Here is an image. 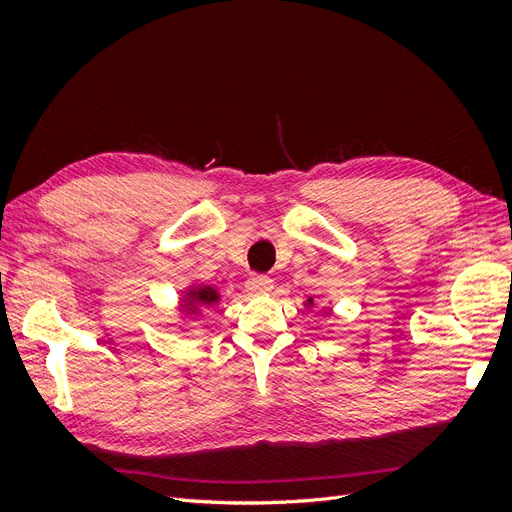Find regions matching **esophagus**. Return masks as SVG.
<instances>
[{"mask_svg":"<svg viewBox=\"0 0 512 512\" xmlns=\"http://www.w3.org/2000/svg\"><path fill=\"white\" fill-rule=\"evenodd\" d=\"M273 288V280L267 275H252L250 280H247V290L262 294V292H269Z\"/></svg>","mask_w":512,"mask_h":512,"instance_id":"34e87169","label":"esophagus"}]
</instances>
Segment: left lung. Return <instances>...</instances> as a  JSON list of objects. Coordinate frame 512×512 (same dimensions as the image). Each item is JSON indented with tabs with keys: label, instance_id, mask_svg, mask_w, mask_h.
Returning <instances> with one entry per match:
<instances>
[{
	"label": "left lung",
	"instance_id": "obj_1",
	"mask_svg": "<svg viewBox=\"0 0 512 512\" xmlns=\"http://www.w3.org/2000/svg\"><path fill=\"white\" fill-rule=\"evenodd\" d=\"M314 305V299H307V307H312Z\"/></svg>",
	"mask_w": 512,
	"mask_h": 512
}]
</instances>
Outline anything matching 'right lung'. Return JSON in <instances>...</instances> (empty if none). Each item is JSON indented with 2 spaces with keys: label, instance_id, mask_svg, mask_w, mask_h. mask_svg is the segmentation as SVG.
Listing matches in <instances>:
<instances>
[{
  "label": "right lung",
  "instance_id": "1",
  "mask_svg": "<svg viewBox=\"0 0 512 512\" xmlns=\"http://www.w3.org/2000/svg\"><path fill=\"white\" fill-rule=\"evenodd\" d=\"M218 301H220V292L213 286H203V284L190 286L183 292V299H181L183 316H198L200 309L213 307Z\"/></svg>",
  "mask_w": 512,
  "mask_h": 512
}]
</instances>
